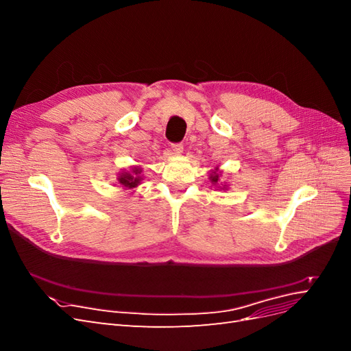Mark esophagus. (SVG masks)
<instances>
[{
  "mask_svg": "<svg viewBox=\"0 0 351 351\" xmlns=\"http://www.w3.org/2000/svg\"><path fill=\"white\" fill-rule=\"evenodd\" d=\"M171 149H173V152L176 154V155H180L183 152V145L182 143H173L171 145Z\"/></svg>",
  "mask_w": 351,
  "mask_h": 351,
  "instance_id": "1",
  "label": "esophagus"
}]
</instances>
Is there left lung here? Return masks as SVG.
<instances>
[{
	"label": "left lung",
	"instance_id": "left-lung-1",
	"mask_svg": "<svg viewBox=\"0 0 351 351\" xmlns=\"http://www.w3.org/2000/svg\"><path fill=\"white\" fill-rule=\"evenodd\" d=\"M210 180H212V182H214V183H217V182H218V174L215 173L214 176H210Z\"/></svg>",
	"mask_w": 351,
	"mask_h": 351
}]
</instances>
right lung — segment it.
<instances>
[{"mask_svg": "<svg viewBox=\"0 0 351 351\" xmlns=\"http://www.w3.org/2000/svg\"><path fill=\"white\" fill-rule=\"evenodd\" d=\"M139 174H141V169H139V168H134V169H133V176L129 174V173H125V174H123V176L119 178V182H120L124 187H136L137 184H139V182H141Z\"/></svg>", "mask_w": 351, "mask_h": 351, "instance_id": "obj_1", "label": "right lung"}]
</instances>
